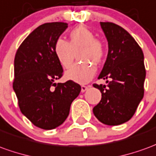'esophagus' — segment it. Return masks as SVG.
<instances>
[{
	"label": "esophagus",
	"mask_w": 156,
	"mask_h": 156,
	"mask_svg": "<svg viewBox=\"0 0 156 156\" xmlns=\"http://www.w3.org/2000/svg\"><path fill=\"white\" fill-rule=\"evenodd\" d=\"M89 86H85V85H82L81 86V91L82 92H85L87 89H89Z\"/></svg>",
	"instance_id": "obj_1"
}]
</instances>
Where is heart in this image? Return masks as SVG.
Returning a JSON list of instances; mask_svg holds the SVG:
<instances>
[{"label":"heart","instance_id":"1","mask_svg":"<svg viewBox=\"0 0 156 156\" xmlns=\"http://www.w3.org/2000/svg\"><path fill=\"white\" fill-rule=\"evenodd\" d=\"M69 42L58 39L54 44V53L61 65L69 68L73 62L75 52L81 50L78 57L81 61H88L94 64L102 62L105 56V45L101 40L95 39V34L85 26H78L69 34ZM76 64L66 73V78L78 83H89L96 73L91 63Z\"/></svg>","mask_w":156,"mask_h":156}]
</instances>
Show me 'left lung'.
<instances>
[{
	"instance_id": "1",
	"label": "left lung",
	"mask_w": 156,
	"mask_h": 156,
	"mask_svg": "<svg viewBox=\"0 0 156 156\" xmlns=\"http://www.w3.org/2000/svg\"><path fill=\"white\" fill-rule=\"evenodd\" d=\"M108 41V55L99 79H108L107 85L96 84L101 100L93 112L102 123L110 126L127 122L134 115L144 97L145 67L139 44L123 28L110 22H101Z\"/></svg>"
}]
</instances>
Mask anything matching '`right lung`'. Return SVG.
I'll return each mask as SVG.
<instances>
[{
	"instance_id": "right-lung-1",
	"label": "right lung",
	"mask_w": 156,
	"mask_h": 156,
	"mask_svg": "<svg viewBox=\"0 0 156 156\" xmlns=\"http://www.w3.org/2000/svg\"><path fill=\"white\" fill-rule=\"evenodd\" d=\"M67 28V23L39 26L17 49L14 59L13 87L21 112L34 126L51 130L65 122L81 86L72 80L55 83L63 69L54 44Z\"/></svg>"
}]
</instances>
